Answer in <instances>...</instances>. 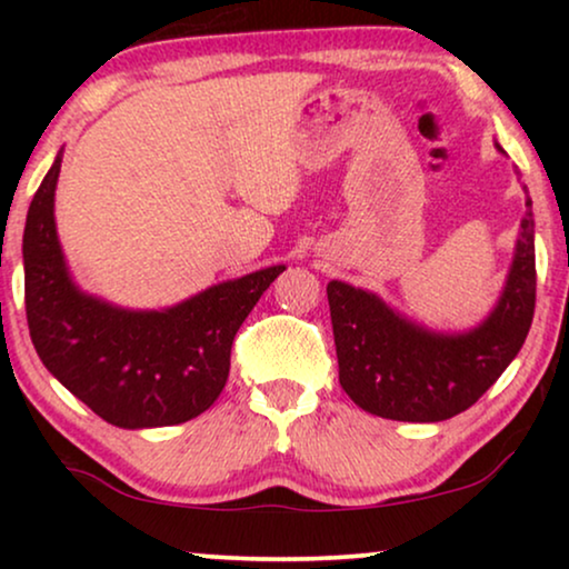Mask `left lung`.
I'll list each match as a JSON object with an SVG mask.
<instances>
[{
  "instance_id": "8db88e82",
  "label": "left lung",
  "mask_w": 569,
  "mask_h": 569,
  "mask_svg": "<svg viewBox=\"0 0 569 569\" xmlns=\"http://www.w3.org/2000/svg\"><path fill=\"white\" fill-rule=\"evenodd\" d=\"M495 147L505 154L500 144ZM326 295L339 383L357 407L396 422H442L461 415L516 360L531 329L536 306L531 197H526V217L500 298L473 329H427L388 306L380 295L339 279H331Z\"/></svg>"
}]
</instances>
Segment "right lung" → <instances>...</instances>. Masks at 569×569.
<instances>
[{
    "label": "right lung",
    "mask_w": 569,
    "mask_h": 569,
    "mask_svg": "<svg viewBox=\"0 0 569 569\" xmlns=\"http://www.w3.org/2000/svg\"><path fill=\"white\" fill-rule=\"evenodd\" d=\"M61 152L30 201L22 267L26 313L46 370L123 430L181 425L228 383L232 339L284 263L212 284L160 310H131L80 290L61 251L53 197Z\"/></svg>",
    "instance_id": "obj_1"
}]
</instances>
